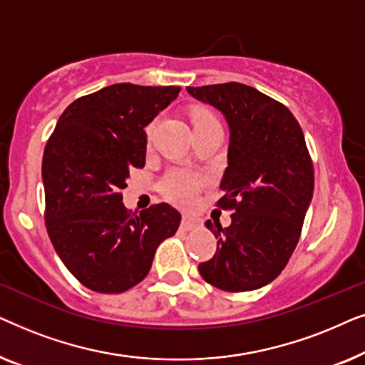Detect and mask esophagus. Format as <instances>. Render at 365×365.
Returning <instances> with one entry per match:
<instances>
[{"instance_id": "obj_1", "label": "esophagus", "mask_w": 365, "mask_h": 365, "mask_svg": "<svg viewBox=\"0 0 365 365\" xmlns=\"http://www.w3.org/2000/svg\"><path fill=\"white\" fill-rule=\"evenodd\" d=\"M202 224L201 217L197 216H189V214H184L181 219V227L186 229V231H191L194 227H199Z\"/></svg>"}]
</instances>
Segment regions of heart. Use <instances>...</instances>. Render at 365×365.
I'll return each instance as SVG.
<instances>
[{
    "label": "heart",
    "mask_w": 365,
    "mask_h": 365,
    "mask_svg": "<svg viewBox=\"0 0 365 365\" xmlns=\"http://www.w3.org/2000/svg\"><path fill=\"white\" fill-rule=\"evenodd\" d=\"M194 128L201 126H214L219 124L214 114L206 108H196L191 114ZM151 129H148V133ZM201 187V179L196 174L187 171H173L169 173L163 181V192L164 196L178 204H191L196 197V194Z\"/></svg>",
    "instance_id": "1"
}]
</instances>
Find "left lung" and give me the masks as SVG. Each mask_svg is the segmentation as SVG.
Segmentation results:
<instances>
[{"label": "left lung", "mask_w": 365, "mask_h": 365, "mask_svg": "<svg viewBox=\"0 0 365 365\" xmlns=\"http://www.w3.org/2000/svg\"><path fill=\"white\" fill-rule=\"evenodd\" d=\"M211 104L229 128L227 168L217 206L232 209L231 226L207 221L217 239L212 259L199 264L204 281L244 292L272 282L297 246L312 201L314 169L292 113L241 83L186 88Z\"/></svg>", "instance_id": "1"}]
</instances>
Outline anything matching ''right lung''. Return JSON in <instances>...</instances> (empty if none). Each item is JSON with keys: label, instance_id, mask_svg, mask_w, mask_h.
<instances>
[{"label": "right lung", "instance_id": "add662e5", "mask_svg": "<svg viewBox=\"0 0 365 365\" xmlns=\"http://www.w3.org/2000/svg\"><path fill=\"white\" fill-rule=\"evenodd\" d=\"M179 86L111 84L64 109L43 156L46 229L68 271L103 294L128 291L148 276L181 214L156 204L128 211L121 191L146 163L144 128L178 98Z\"/></svg>", "mask_w": 365, "mask_h": 365}]
</instances>
